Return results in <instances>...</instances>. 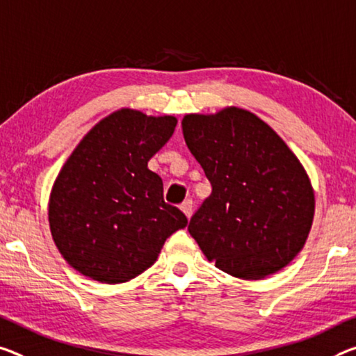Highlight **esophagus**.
Returning <instances> with one entry per match:
<instances>
[{
    "mask_svg": "<svg viewBox=\"0 0 356 356\" xmlns=\"http://www.w3.org/2000/svg\"><path fill=\"white\" fill-rule=\"evenodd\" d=\"M193 209H194V205H193V200H186V202H183V205H181V211L184 213L186 215V218H189L193 216Z\"/></svg>",
    "mask_w": 356,
    "mask_h": 356,
    "instance_id": "1",
    "label": "esophagus"
}]
</instances>
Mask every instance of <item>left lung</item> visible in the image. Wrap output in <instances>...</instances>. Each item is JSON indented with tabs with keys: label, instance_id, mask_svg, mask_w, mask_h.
I'll return each mask as SVG.
<instances>
[{
	"label": "left lung",
	"instance_id": "left-lung-1",
	"mask_svg": "<svg viewBox=\"0 0 356 356\" xmlns=\"http://www.w3.org/2000/svg\"><path fill=\"white\" fill-rule=\"evenodd\" d=\"M184 141L211 183L188 231L218 269L259 280L304 248L315 194L296 154L248 109L186 114Z\"/></svg>",
	"mask_w": 356,
	"mask_h": 356
}]
</instances>
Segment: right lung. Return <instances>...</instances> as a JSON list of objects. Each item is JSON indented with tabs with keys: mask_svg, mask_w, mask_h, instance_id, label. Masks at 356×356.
Instances as JSON below:
<instances>
[{
	"mask_svg": "<svg viewBox=\"0 0 356 356\" xmlns=\"http://www.w3.org/2000/svg\"><path fill=\"white\" fill-rule=\"evenodd\" d=\"M178 119L121 108L97 122L58 172L49 195L54 243L74 270L108 285L154 264L188 220L163 202L147 162L170 140Z\"/></svg>",
	"mask_w": 356,
	"mask_h": 356,
	"instance_id": "obj_1",
	"label": "right lung"
}]
</instances>
